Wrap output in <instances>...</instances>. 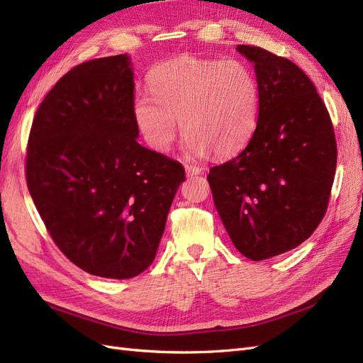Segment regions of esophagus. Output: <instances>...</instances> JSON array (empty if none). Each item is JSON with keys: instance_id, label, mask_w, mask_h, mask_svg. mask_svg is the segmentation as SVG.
I'll return each mask as SVG.
<instances>
[{"instance_id": "34e87169", "label": "esophagus", "mask_w": 363, "mask_h": 363, "mask_svg": "<svg viewBox=\"0 0 363 363\" xmlns=\"http://www.w3.org/2000/svg\"><path fill=\"white\" fill-rule=\"evenodd\" d=\"M203 172L201 167H196V164H186V174L192 177V175H199Z\"/></svg>"}]
</instances>
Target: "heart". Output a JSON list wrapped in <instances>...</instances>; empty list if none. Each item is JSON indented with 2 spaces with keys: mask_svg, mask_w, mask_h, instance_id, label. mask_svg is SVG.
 Here are the masks:
<instances>
[{
  "mask_svg": "<svg viewBox=\"0 0 363 363\" xmlns=\"http://www.w3.org/2000/svg\"><path fill=\"white\" fill-rule=\"evenodd\" d=\"M147 83L151 96H135L133 116L156 151L171 148L175 118L186 147L196 155L233 156L255 133L259 84L244 62L183 56L152 68Z\"/></svg>",
  "mask_w": 363,
  "mask_h": 363,
  "instance_id": "1",
  "label": "heart"
}]
</instances>
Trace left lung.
<instances>
[{"label": "left lung", "instance_id": "8db88e82", "mask_svg": "<svg viewBox=\"0 0 363 363\" xmlns=\"http://www.w3.org/2000/svg\"><path fill=\"white\" fill-rule=\"evenodd\" d=\"M255 63L259 118L248 145L207 175L216 211L240 255L265 260L303 244L327 212L336 138L315 84L294 62L238 45Z\"/></svg>", "mask_w": 363, "mask_h": 363}]
</instances>
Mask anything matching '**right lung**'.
Returning a JSON list of instances; mask_svg holds the SVG:
<instances>
[{"label":"right lung","mask_w":363,"mask_h":363,"mask_svg":"<svg viewBox=\"0 0 363 363\" xmlns=\"http://www.w3.org/2000/svg\"><path fill=\"white\" fill-rule=\"evenodd\" d=\"M125 54L77 65L43 98L28 136L27 186L54 244L92 276L131 279L156 257L177 160L138 144Z\"/></svg>","instance_id":"right-lung-1"}]
</instances>
